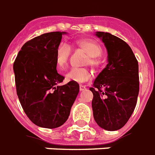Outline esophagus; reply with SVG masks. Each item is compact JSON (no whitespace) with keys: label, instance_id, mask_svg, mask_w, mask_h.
I'll return each mask as SVG.
<instances>
[{"label":"esophagus","instance_id":"obj_1","mask_svg":"<svg viewBox=\"0 0 155 155\" xmlns=\"http://www.w3.org/2000/svg\"><path fill=\"white\" fill-rule=\"evenodd\" d=\"M79 88H80V90H81V91H83V90H85V89H86L85 85H79Z\"/></svg>","mask_w":155,"mask_h":155}]
</instances>
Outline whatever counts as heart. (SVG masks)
<instances>
[{
    "mask_svg": "<svg viewBox=\"0 0 155 155\" xmlns=\"http://www.w3.org/2000/svg\"><path fill=\"white\" fill-rule=\"evenodd\" d=\"M81 49H82L89 55V58L86 60V63H90V65L95 67H97L101 64V60L99 56L101 54V47L100 45L94 41L83 39L77 42ZM71 53V46L61 41L58 43L55 49V61L57 66L60 70H64L68 64L69 57ZM92 73L87 68H72L67 74H65V78L68 81H75V82H85L91 78Z\"/></svg>",
    "mask_w": 155,
    "mask_h": 155,
    "instance_id": "1",
    "label": "heart"
}]
</instances>
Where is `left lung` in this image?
<instances>
[{
	"mask_svg": "<svg viewBox=\"0 0 155 155\" xmlns=\"http://www.w3.org/2000/svg\"><path fill=\"white\" fill-rule=\"evenodd\" d=\"M107 50L108 64L90 88L95 122L109 131L123 127L133 114L139 92L138 63L127 42L105 32H96Z\"/></svg>",
	"mask_w": 155,
	"mask_h": 155,
	"instance_id": "8db88e82",
	"label": "left lung"
}]
</instances>
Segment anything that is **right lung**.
Returning a JSON list of instances; mask_svg holds the SVG:
<instances>
[{
	"mask_svg": "<svg viewBox=\"0 0 155 155\" xmlns=\"http://www.w3.org/2000/svg\"><path fill=\"white\" fill-rule=\"evenodd\" d=\"M65 32L41 34L25 43L13 63L17 94L31 122L40 127H61L70 116L79 85L57 71L55 49Z\"/></svg>",
	"mask_w": 155,
	"mask_h": 155,
	"instance_id": "1",
	"label": "right lung"
}]
</instances>
